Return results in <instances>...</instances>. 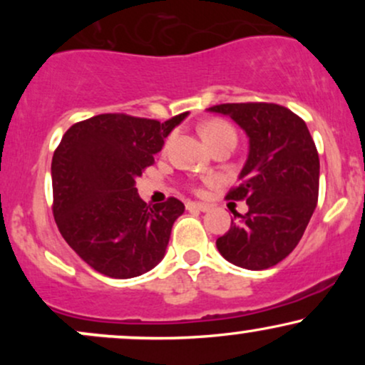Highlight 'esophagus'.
<instances>
[{"instance_id":"34e87169","label":"esophagus","mask_w":365,"mask_h":365,"mask_svg":"<svg viewBox=\"0 0 365 365\" xmlns=\"http://www.w3.org/2000/svg\"><path fill=\"white\" fill-rule=\"evenodd\" d=\"M187 209L188 211H202L206 212L211 209V206H207V204H202V202H187Z\"/></svg>"}]
</instances>
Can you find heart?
Segmentation results:
<instances>
[{
  "mask_svg": "<svg viewBox=\"0 0 365 365\" xmlns=\"http://www.w3.org/2000/svg\"><path fill=\"white\" fill-rule=\"evenodd\" d=\"M200 135L207 142V145L217 144L223 140H235V130L225 120H209L200 125Z\"/></svg>",
  "mask_w": 365,
  "mask_h": 365,
  "instance_id": "b5f03b06",
  "label": "heart"
}]
</instances>
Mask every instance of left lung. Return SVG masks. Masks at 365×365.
I'll list each match as a JSON object with an SVG mask.
<instances>
[{"label":"left lung","mask_w":365,"mask_h":365,"mask_svg":"<svg viewBox=\"0 0 365 365\" xmlns=\"http://www.w3.org/2000/svg\"><path fill=\"white\" fill-rule=\"evenodd\" d=\"M230 116L249 137V156L228 199L249 211L216 240L228 262L261 271L276 266L302 238L319 195V154L305 121L273 103L207 108Z\"/></svg>","instance_id":"left-lung-1"}]
</instances>
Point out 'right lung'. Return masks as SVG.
Instances as JSON below:
<instances>
[{
    "label": "right lung",
    "instance_id": "1",
    "mask_svg": "<svg viewBox=\"0 0 365 365\" xmlns=\"http://www.w3.org/2000/svg\"><path fill=\"white\" fill-rule=\"evenodd\" d=\"M187 115L165 123L123 113L92 116L66 130L54 150V221L66 244L98 273L133 278L165 257L171 226L185 206L175 197L148 206L135 180Z\"/></svg>",
    "mask_w": 365,
    "mask_h": 365
}]
</instances>
